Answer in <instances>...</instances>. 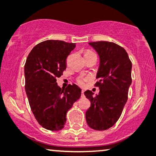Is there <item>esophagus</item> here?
Segmentation results:
<instances>
[{"label":"esophagus","mask_w":156,"mask_h":156,"mask_svg":"<svg viewBox=\"0 0 156 156\" xmlns=\"http://www.w3.org/2000/svg\"><path fill=\"white\" fill-rule=\"evenodd\" d=\"M84 91H82V98H84Z\"/></svg>","instance_id":"1"}]
</instances>
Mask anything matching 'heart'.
Returning <instances> with one entry per match:
<instances>
[{"mask_svg": "<svg viewBox=\"0 0 156 156\" xmlns=\"http://www.w3.org/2000/svg\"><path fill=\"white\" fill-rule=\"evenodd\" d=\"M94 54V53L92 51H87L85 52V54H84V56L88 55V54ZM86 80H87V79H85V78L80 77L77 80V82L80 84V85H84V83H85V82H86Z\"/></svg>", "mask_w": 156, "mask_h": 156, "instance_id": "b5f03b06", "label": "heart"}]
</instances>
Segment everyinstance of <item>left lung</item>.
Listing matches in <instances>:
<instances>
[{
    "label": "left lung",
    "mask_w": 156,
    "mask_h": 156,
    "mask_svg": "<svg viewBox=\"0 0 156 156\" xmlns=\"http://www.w3.org/2000/svg\"><path fill=\"white\" fill-rule=\"evenodd\" d=\"M89 44L100 56L98 81L94 84L100 92L96 96H93L92 91L84 92L91 102L86 112V120L92 129L105 130L117 122L128 98L132 62L125 48L113 42L95 41Z\"/></svg>",
    "instance_id": "obj_1"
}]
</instances>
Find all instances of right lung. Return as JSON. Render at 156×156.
Here are the masks:
<instances>
[{"label":"right lung","instance_id":"add662e5","mask_svg":"<svg viewBox=\"0 0 156 156\" xmlns=\"http://www.w3.org/2000/svg\"><path fill=\"white\" fill-rule=\"evenodd\" d=\"M75 43L47 40L36 45L24 66L25 90L30 108L38 124L51 131L62 130L66 112L81 96L75 84L60 88L56 78L66 68V58Z\"/></svg>","mask_w":156,"mask_h":156}]
</instances>
